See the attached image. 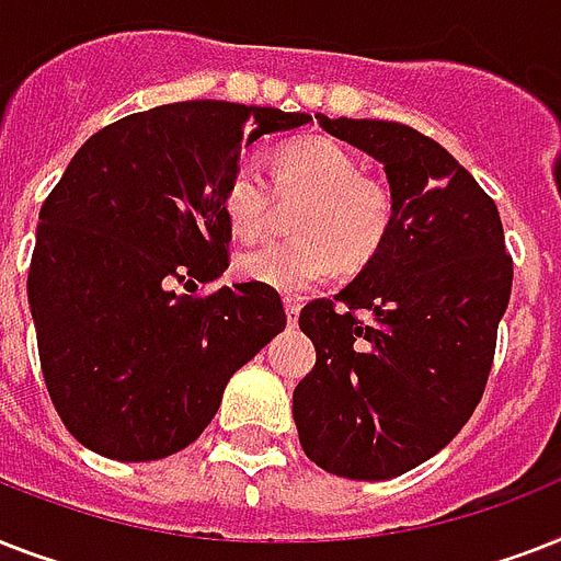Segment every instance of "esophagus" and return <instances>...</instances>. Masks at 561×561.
<instances>
[{"mask_svg":"<svg viewBox=\"0 0 561 561\" xmlns=\"http://www.w3.org/2000/svg\"><path fill=\"white\" fill-rule=\"evenodd\" d=\"M299 299H294V297H285V317H288V325H297V320H299Z\"/></svg>","mask_w":561,"mask_h":561,"instance_id":"esophagus-1","label":"esophagus"}]
</instances>
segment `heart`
Instances as JSON below:
<instances>
[{
    "label": "heart",
    "mask_w": 561,
    "mask_h": 561,
    "mask_svg": "<svg viewBox=\"0 0 561 561\" xmlns=\"http://www.w3.org/2000/svg\"><path fill=\"white\" fill-rule=\"evenodd\" d=\"M273 180L282 197H306L297 215L299 241L264 244L238 255L241 279L279 294H302L329 279L337 264L360 267L378 250L392 224V197L364 174L355 153L332 136H299L273 157ZM232 232L259 238L271 224L276 192L262 169L241 160L220 194Z\"/></svg>",
    "instance_id": "obj_1"
}]
</instances>
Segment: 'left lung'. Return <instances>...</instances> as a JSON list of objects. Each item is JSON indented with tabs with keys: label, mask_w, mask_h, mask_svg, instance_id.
<instances>
[{
	"label": "left lung",
	"mask_w": 561,
	"mask_h": 561,
	"mask_svg": "<svg viewBox=\"0 0 561 561\" xmlns=\"http://www.w3.org/2000/svg\"><path fill=\"white\" fill-rule=\"evenodd\" d=\"M314 118L381 162L392 224L341 294L299 311L317 364L294 390V422L320 469L390 480L443 451L478 408L513 259L495 201L443 145L399 122Z\"/></svg>",
	"instance_id": "obj_1"
}]
</instances>
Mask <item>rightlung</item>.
Wrapping results in <instances>:
<instances>
[{
    "mask_svg": "<svg viewBox=\"0 0 561 561\" xmlns=\"http://www.w3.org/2000/svg\"><path fill=\"white\" fill-rule=\"evenodd\" d=\"M308 122L180 101L118 118L66 165L39 209L28 306L48 396L90 451L122 462L183 451L229 378L285 329L276 290L241 282L197 299L174 279L227 271L229 171L262 136Z\"/></svg>",
    "mask_w": 561,
    "mask_h": 561,
    "instance_id": "right-lung-1",
    "label": "right lung"
}]
</instances>
